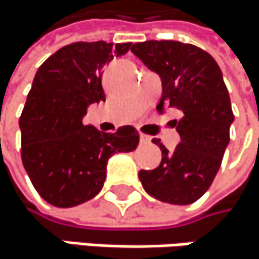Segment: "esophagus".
Instances as JSON below:
<instances>
[{
  "mask_svg": "<svg viewBox=\"0 0 259 259\" xmlns=\"http://www.w3.org/2000/svg\"><path fill=\"white\" fill-rule=\"evenodd\" d=\"M150 140H152V138H150V137H147V135H143V134L140 135V141H141L143 144H149V143H150Z\"/></svg>",
  "mask_w": 259,
  "mask_h": 259,
  "instance_id": "esophagus-1",
  "label": "esophagus"
}]
</instances>
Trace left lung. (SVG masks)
<instances>
[{"mask_svg": "<svg viewBox=\"0 0 259 259\" xmlns=\"http://www.w3.org/2000/svg\"><path fill=\"white\" fill-rule=\"evenodd\" d=\"M131 50L161 79L158 112L181 113V119H175L180 144L169 152L153 138L162 158L156 169L140 170V181L162 202L192 204L218 174L235 119L221 69L207 52L180 41H144Z\"/></svg>", "mask_w": 259, "mask_h": 259, "instance_id": "obj_1", "label": "left lung"}]
</instances>
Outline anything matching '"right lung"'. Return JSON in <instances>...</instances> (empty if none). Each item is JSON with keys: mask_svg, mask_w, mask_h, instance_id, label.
Returning a JSON list of instances; mask_svg holds the SVG:
<instances>
[{"mask_svg": "<svg viewBox=\"0 0 259 259\" xmlns=\"http://www.w3.org/2000/svg\"><path fill=\"white\" fill-rule=\"evenodd\" d=\"M131 46L73 42L36 70L20 118L21 158L36 192L55 207H75L97 196L109 158L138 147L132 125L104 134L82 122L89 106L106 101L103 69Z\"/></svg>", "mask_w": 259, "mask_h": 259, "instance_id": "obj_1", "label": "right lung"}]
</instances>
